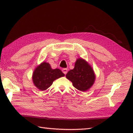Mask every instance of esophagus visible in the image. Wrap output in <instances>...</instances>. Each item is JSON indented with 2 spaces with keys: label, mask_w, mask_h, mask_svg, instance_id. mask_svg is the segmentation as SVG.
Instances as JSON below:
<instances>
[{
  "label": "esophagus",
  "mask_w": 133,
  "mask_h": 133,
  "mask_svg": "<svg viewBox=\"0 0 133 133\" xmlns=\"http://www.w3.org/2000/svg\"><path fill=\"white\" fill-rule=\"evenodd\" d=\"M62 71L64 74H66L68 72V69H66V68H63V69H62Z\"/></svg>",
  "instance_id": "esophagus-1"
}]
</instances>
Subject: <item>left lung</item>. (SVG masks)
Masks as SVG:
<instances>
[{"label":"left lung","instance_id":"1","mask_svg":"<svg viewBox=\"0 0 133 133\" xmlns=\"http://www.w3.org/2000/svg\"><path fill=\"white\" fill-rule=\"evenodd\" d=\"M66 78L73 85L81 91L89 90L95 80V74L91 65L82 58L76 59L74 68L68 71Z\"/></svg>","mask_w":133,"mask_h":133}]
</instances>
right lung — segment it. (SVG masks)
<instances>
[{"label": "right lung", "instance_id": "obj_1", "mask_svg": "<svg viewBox=\"0 0 133 133\" xmlns=\"http://www.w3.org/2000/svg\"><path fill=\"white\" fill-rule=\"evenodd\" d=\"M65 74L59 69H53L50 64L43 62L34 69L32 80L34 85L41 91L46 90L55 80L63 77Z\"/></svg>", "mask_w": 133, "mask_h": 133}]
</instances>
